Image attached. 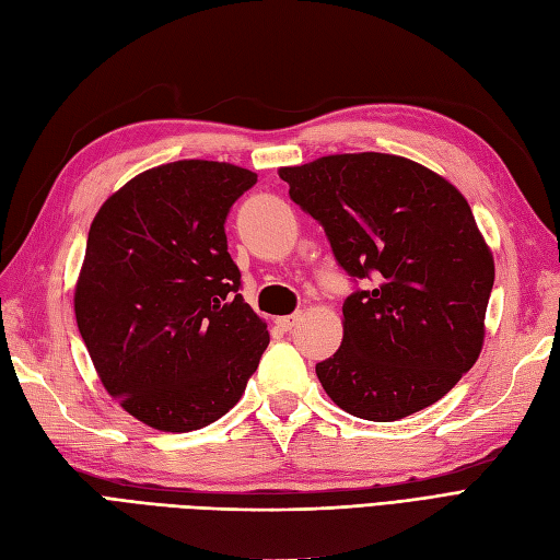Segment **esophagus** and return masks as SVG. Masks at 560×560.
Masks as SVG:
<instances>
[{"label": "esophagus", "instance_id": "34e87169", "mask_svg": "<svg viewBox=\"0 0 560 560\" xmlns=\"http://www.w3.org/2000/svg\"><path fill=\"white\" fill-rule=\"evenodd\" d=\"M299 313H292V316H284V318H278V325L282 327V330H292V327L299 323Z\"/></svg>", "mask_w": 560, "mask_h": 560}]
</instances>
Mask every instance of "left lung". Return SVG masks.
I'll list each match as a JSON object with an SVG mask.
<instances>
[{
  "mask_svg": "<svg viewBox=\"0 0 560 560\" xmlns=\"http://www.w3.org/2000/svg\"><path fill=\"white\" fill-rule=\"evenodd\" d=\"M278 173L325 228L337 264L373 280L347 296L342 347L316 365L327 397L375 422L440 401L480 357L494 284L466 197L420 163L377 152Z\"/></svg>",
  "mask_w": 560,
  "mask_h": 560,
  "instance_id": "left-lung-1",
  "label": "left lung"
}]
</instances>
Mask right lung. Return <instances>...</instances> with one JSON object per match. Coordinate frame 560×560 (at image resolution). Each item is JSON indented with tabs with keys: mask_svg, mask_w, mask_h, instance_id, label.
Returning <instances> with one entry per match:
<instances>
[{
	"mask_svg": "<svg viewBox=\"0 0 560 560\" xmlns=\"http://www.w3.org/2000/svg\"><path fill=\"white\" fill-rule=\"evenodd\" d=\"M256 173L185 159L149 168L94 215L75 320L104 389L161 432H192L247 389L270 337L244 302L225 218Z\"/></svg>",
	"mask_w": 560,
	"mask_h": 560,
	"instance_id": "1",
	"label": "right lung"
}]
</instances>
